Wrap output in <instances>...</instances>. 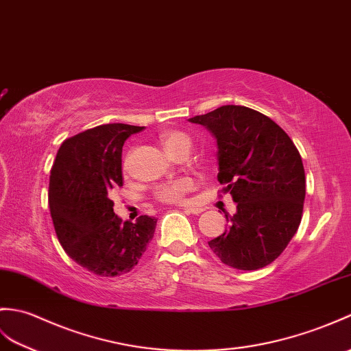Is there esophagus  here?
<instances>
[{
	"label": "esophagus",
	"mask_w": 351,
	"mask_h": 351,
	"mask_svg": "<svg viewBox=\"0 0 351 351\" xmlns=\"http://www.w3.org/2000/svg\"><path fill=\"white\" fill-rule=\"evenodd\" d=\"M184 210H185V213L194 214V215H199V214L203 213L202 208H195V206H186V208H184Z\"/></svg>",
	"instance_id": "1"
}]
</instances>
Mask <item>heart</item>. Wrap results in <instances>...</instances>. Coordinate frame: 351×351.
I'll use <instances>...</instances> for the list:
<instances>
[{
	"label": "heart",
	"mask_w": 351,
	"mask_h": 351,
	"mask_svg": "<svg viewBox=\"0 0 351 351\" xmlns=\"http://www.w3.org/2000/svg\"><path fill=\"white\" fill-rule=\"evenodd\" d=\"M160 141L169 154L173 152L178 146L181 145H191L190 137L182 132H166L160 136ZM193 189H194V179L184 176V178L175 179L172 182L160 185L156 191V195L161 202L181 203L185 199V194L190 193Z\"/></svg>",
	"instance_id": "b5f03b06"
}]
</instances>
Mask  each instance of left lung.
I'll return each mask as SVG.
<instances>
[{
  "label": "left lung",
  "mask_w": 351,
  "mask_h": 351,
  "mask_svg": "<svg viewBox=\"0 0 351 351\" xmlns=\"http://www.w3.org/2000/svg\"><path fill=\"white\" fill-rule=\"evenodd\" d=\"M215 137L218 182L230 193L236 213L208 245L239 271L265 267L298 232L305 200V170L295 143L263 113L221 106L189 119Z\"/></svg>",
  "instance_id": "8db88e82"
}]
</instances>
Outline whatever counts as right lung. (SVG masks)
I'll return each instance as SVG.
<instances>
[{"label": "right lung", "instance_id": "add662e5", "mask_svg": "<svg viewBox=\"0 0 351 351\" xmlns=\"http://www.w3.org/2000/svg\"><path fill=\"white\" fill-rule=\"evenodd\" d=\"M143 127L106 124L67 138L49 179V208L64 251L99 276L132 271L156 232V217L136 223L113 213L112 191L122 185V146Z\"/></svg>", "mask_w": 351, "mask_h": 351}]
</instances>
